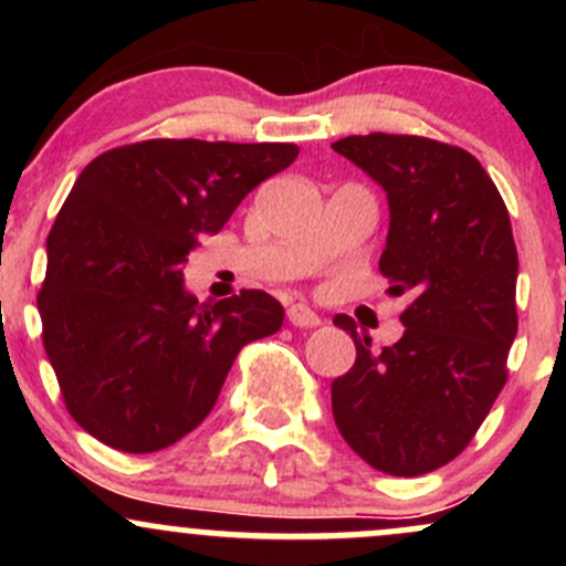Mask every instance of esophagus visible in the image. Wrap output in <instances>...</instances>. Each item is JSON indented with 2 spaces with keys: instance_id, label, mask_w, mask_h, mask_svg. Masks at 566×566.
I'll use <instances>...</instances> for the list:
<instances>
[{
  "instance_id": "34e87169",
  "label": "esophagus",
  "mask_w": 566,
  "mask_h": 566,
  "mask_svg": "<svg viewBox=\"0 0 566 566\" xmlns=\"http://www.w3.org/2000/svg\"><path fill=\"white\" fill-rule=\"evenodd\" d=\"M287 319L290 324H295V327H319L322 319L316 311H311L305 303H292L287 308Z\"/></svg>"
}]
</instances>
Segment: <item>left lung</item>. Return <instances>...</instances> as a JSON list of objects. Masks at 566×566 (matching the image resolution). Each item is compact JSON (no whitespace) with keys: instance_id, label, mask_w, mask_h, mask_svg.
Here are the masks:
<instances>
[{"instance_id":"8db88e82","label":"left lung","mask_w":566,"mask_h":566,"mask_svg":"<svg viewBox=\"0 0 566 566\" xmlns=\"http://www.w3.org/2000/svg\"><path fill=\"white\" fill-rule=\"evenodd\" d=\"M333 148L386 191L380 274L409 297L405 335L380 354L350 316H335L356 343L354 367L333 380L335 426L373 469L420 476L465 450L505 386L518 327L511 218L458 146L373 133Z\"/></svg>"}]
</instances>
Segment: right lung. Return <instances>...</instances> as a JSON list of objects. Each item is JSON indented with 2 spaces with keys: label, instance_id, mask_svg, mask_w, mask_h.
<instances>
[{
  "label": "right lung",
  "instance_id": "add662e5",
  "mask_svg": "<svg viewBox=\"0 0 566 566\" xmlns=\"http://www.w3.org/2000/svg\"><path fill=\"white\" fill-rule=\"evenodd\" d=\"M295 157L292 143L161 138L80 172L36 305L71 418L97 441L133 454L175 444L216 407L242 346L282 327V303L263 290L199 303L184 263Z\"/></svg>",
  "mask_w": 566,
  "mask_h": 566
}]
</instances>
